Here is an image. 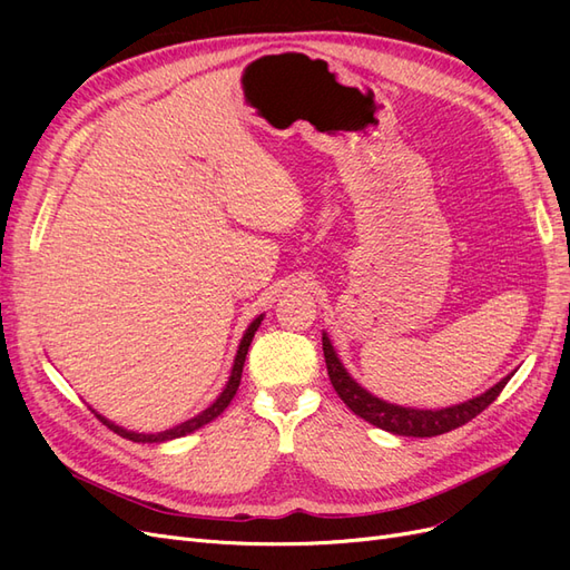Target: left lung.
Returning <instances> with one entry per match:
<instances>
[{"mask_svg":"<svg viewBox=\"0 0 570 570\" xmlns=\"http://www.w3.org/2000/svg\"><path fill=\"white\" fill-rule=\"evenodd\" d=\"M323 356H325L327 375H331V383L340 394V400L347 404L356 416L373 423L375 428H383L387 433L404 435V438H435L442 433H450V430L463 423H469L471 419L478 416L480 411H485L497 400L499 392L504 390V385L511 381V375H507L485 394L473 396V400L456 406H446L438 411L411 409V406H396V404L377 400L375 394L361 387L347 373V368L342 366V361L337 358L333 344L325 333H323Z\"/></svg>","mask_w":570,"mask_h":570,"instance_id":"8db88e82","label":"left lung"}]
</instances>
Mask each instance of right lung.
I'll return each instance as SVG.
<instances>
[{
    "label": "right lung",
    "mask_w": 570,
    "mask_h": 570,
    "mask_svg": "<svg viewBox=\"0 0 570 570\" xmlns=\"http://www.w3.org/2000/svg\"><path fill=\"white\" fill-rule=\"evenodd\" d=\"M262 321H264V314L249 323V327H247L245 335H243V342H239V347H237L235 364H233V371H230V377H228L226 387H223V392L218 394V400H216L209 409H204L202 413H197L195 419H189V421H185V423H180V425H176V428H168V430H164V433H149V435H145V433H132V430H126V428H120V425L107 421V419L101 416V413H97V411H95V416H97L101 423H105L109 430H114L116 435L126 438V440H132V442H142V444H145V442H149V444H151V442H168V440L183 438V435H187V433H195V430H199L202 425L212 423L216 416H220V413L226 411V406L233 402V396H235V392H237V387H239V377H243V366H245V358H247V352H249V344H252V340H254V333L258 331V325H262Z\"/></svg>",
    "instance_id": "obj_1"
}]
</instances>
